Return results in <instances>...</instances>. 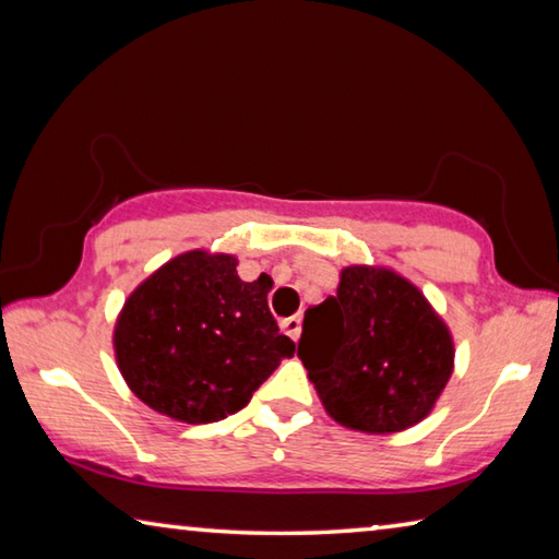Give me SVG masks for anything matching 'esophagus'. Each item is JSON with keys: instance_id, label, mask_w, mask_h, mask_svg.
Instances as JSON below:
<instances>
[{"instance_id": "esophagus-1", "label": "esophagus", "mask_w": 559, "mask_h": 559, "mask_svg": "<svg viewBox=\"0 0 559 559\" xmlns=\"http://www.w3.org/2000/svg\"><path fill=\"white\" fill-rule=\"evenodd\" d=\"M281 328H283V333L290 335L293 340H298V337H300V330H302V318H300V316L286 318V320H283V323H281Z\"/></svg>"}]
</instances>
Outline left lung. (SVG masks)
Wrapping results in <instances>:
<instances>
[{
    "label": "left lung",
    "mask_w": 559,
    "mask_h": 559,
    "mask_svg": "<svg viewBox=\"0 0 559 559\" xmlns=\"http://www.w3.org/2000/svg\"><path fill=\"white\" fill-rule=\"evenodd\" d=\"M453 337L427 296L392 269L345 266L335 296L306 310L298 357L325 412L362 433L431 414L453 372Z\"/></svg>",
    "instance_id": "1"
}]
</instances>
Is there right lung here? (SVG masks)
<instances>
[{
    "label": "right lung",
    "mask_w": 559,
    "mask_h": 559,
    "mask_svg": "<svg viewBox=\"0 0 559 559\" xmlns=\"http://www.w3.org/2000/svg\"><path fill=\"white\" fill-rule=\"evenodd\" d=\"M231 253L194 249L130 293L112 330L118 370L150 409L185 424L236 414L296 343L269 310L271 281L246 283Z\"/></svg>",
    "instance_id": "obj_1"
}]
</instances>
